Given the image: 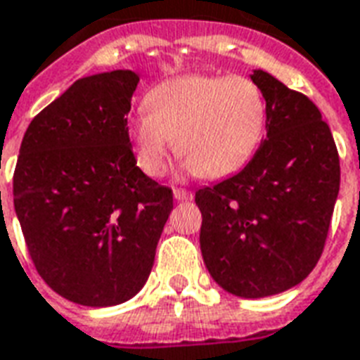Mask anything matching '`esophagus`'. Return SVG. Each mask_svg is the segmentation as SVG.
I'll return each mask as SVG.
<instances>
[{"label":"esophagus","instance_id":"obj_1","mask_svg":"<svg viewBox=\"0 0 360 360\" xmlns=\"http://www.w3.org/2000/svg\"><path fill=\"white\" fill-rule=\"evenodd\" d=\"M174 198L179 200V202H188V200H192V192L185 191V188H175Z\"/></svg>","mask_w":360,"mask_h":360}]
</instances>
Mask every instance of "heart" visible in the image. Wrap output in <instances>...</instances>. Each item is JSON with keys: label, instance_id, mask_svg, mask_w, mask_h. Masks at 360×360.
Masks as SVG:
<instances>
[{"label": "heart", "instance_id": "b5f03b06", "mask_svg": "<svg viewBox=\"0 0 360 360\" xmlns=\"http://www.w3.org/2000/svg\"><path fill=\"white\" fill-rule=\"evenodd\" d=\"M145 111L128 122L139 169L162 177L172 149L185 169L207 179L236 174L259 149L268 120L262 90L243 75H179L145 96Z\"/></svg>", "mask_w": 360, "mask_h": 360}]
</instances>
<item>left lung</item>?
Returning <instances> with one entry per match:
<instances>
[{
	"label": "left lung",
	"instance_id": "left-lung-1",
	"mask_svg": "<svg viewBox=\"0 0 360 360\" xmlns=\"http://www.w3.org/2000/svg\"><path fill=\"white\" fill-rule=\"evenodd\" d=\"M266 139L240 174L196 192L200 249L219 287L241 298L279 295L308 278L325 249L340 191L330 128L308 96L262 70Z\"/></svg>",
	"mask_w": 360,
	"mask_h": 360
}]
</instances>
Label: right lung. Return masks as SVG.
<instances>
[{
    "label": "right lung",
    "instance_id": "1",
    "mask_svg": "<svg viewBox=\"0 0 360 360\" xmlns=\"http://www.w3.org/2000/svg\"><path fill=\"white\" fill-rule=\"evenodd\" d=\"M130 70L82 77L46 105L20 145L15 211L35 270L68 300L105 308L149 278L174 192L136 166Z\"/></svg>",
    "mask_w": 360,
    "mask_h": 360
}]
</instances>
